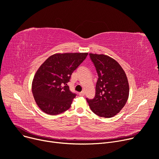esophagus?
<instances>
[{
  "instance_id": "obj_1",
  "label": "esophagus",
  "mask_w": 159,
  "mask_h": 159,
  "mask_svg": "<svg viewBox=\"0 0 159 159\" xmlns=\"http://www.w3.org/2000/svg\"><path fill=\"white\" fill-rule=\"evenodd\" d=\"M79 95H80V96H85V92H84V91H82V92H80V93H79Z\"/></svg>"
}]
</instances>
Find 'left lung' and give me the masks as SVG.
<instances>
[{"mask_svg": "<svg viewBox=\"0 0 159 159\" xmlns=\"http://www.w3.org/2000/svg\"><path fill=\"white\" fill-rule=\"evenodd\" d=\"M98 79L94 99H87L91 110L99 117H114L122 110L129 96L126 74L114 59L105 54H89Z\"/></svg>", "mask_w": 159, "mask_h": 159, "instance_id": "8db88e82", "label": "left lung"}]
</instances>
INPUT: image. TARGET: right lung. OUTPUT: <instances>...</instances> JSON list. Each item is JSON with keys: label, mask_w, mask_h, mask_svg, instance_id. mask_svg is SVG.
I'll list each match as a JSON object with an SVG mask.
<instances>
[{"label": "right lung", "mask_w": 159, "mask_h": 159, "mask_svg": "<svg viewBox=\"0 0 159 159\" xmlns=\"http://www.w3.org/2000/svg\"><path fill=\"white\" fill-rule=\"evenodd\" d=\"M87 55V52L55 54L42 64L34 76L32 92L43 112L58 115L70 107L76 94L70 90L67 83Z\"/></svg>", "instance_id": "obj_1"}]
</instances>
